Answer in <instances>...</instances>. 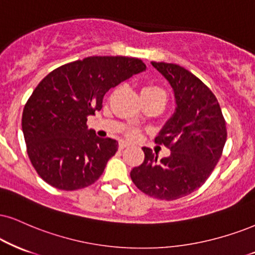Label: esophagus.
<instances>
[{
  "instance_id": "obj_1",
  "label": "esophagus",
  "mask_w": 255,
  "mask_h": 255,
  "mask_svg": "<svg viewBox=\"0 0 255 255\" xmlns=\"http://www.w3.org/2000/svg\"><path fill=\"white\" fill-rule=\"evenodd\" d=\"M131 146V144L128 142H125V140H122V142H119V149H124V147H128Z\"/></svg>"
}]
</instances>
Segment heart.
<instances>
[{"label":"heart","mask_w":255,"mask_h":255,"mask_svg":"<svg viewBox=\"0 0 255 255\" xmlns=\"http://www.w3.org/2000/svg\"><path fill=\"white\" fill-rule=\"evenodd\" d=\"M143 90H161V89H158V87H156V86H147V87H144ZM132 134H134V133H132Z\"/></svg>","instance_id":"1"}]
</instances>
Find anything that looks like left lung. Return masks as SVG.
I'll use <instances>...</instances> for the list:
<instances>
[{"instance_id":"obj_1","label":"left lung","mask_w":255,"mask_h":255,"mask_svg":"<svg viewBox=\"0 0 255 255\" xmlns=\"http://www.w3.org/2000/svg\"><path fill=\"white\" fill-rule=\"evenodd\" d=\"M151 65L174 91L175 112L155 138L171 152L157 161L151 149L143 147L144 162L130 176L144 194L172 201L207 181L222 155L227 128L218 99L199 78L175 64Z\"/></svg>"}]
</instances>
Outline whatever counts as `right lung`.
I'll return each mask as SVG.
<instances>
[{
    "mask_svg": "<svg viewBox=\"0 0 255 255\" xmlns=\"http://www.w3.org/2000/svg\"><path fill=\"white\" fill-rule=\"evenodd\" d=\"M128 56H89L46 75L24 105L22 131L37 174L52 187L77 190L93 184L117 152L118 142L87 128L110 89L145 71Z\"/></svg>",
    "mask_w": 255,
    "mask_h": 255,
    "instance_id": "obj_1",
    "label": "right lung"
}]
</instances>
